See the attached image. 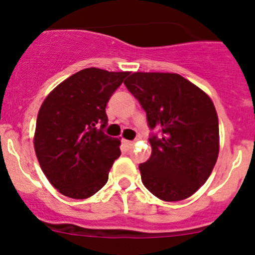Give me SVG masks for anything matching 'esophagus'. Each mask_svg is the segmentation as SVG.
<instances>
[{
	"instance_id": "34e87169",
	"label": "esophagus",
	"mask_w": 255,
	"mask_h": 255,
	"mask_svg": "<svg viewBox=\"0 0 255 255\" xmlns=\"http://www.w3.org/2000/svg\"><path fill=\"white\" fill-rule=\"evenodd\" d=\"M123 144H124V147H125L126 149L130 150L132 148V145H134V141H131V140H123Z\"/></svg>"
}]
</instances>
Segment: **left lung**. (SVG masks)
Returning a JSON list of instances; mask_svg holds the SVG:
<instances>
[{
	"label": "left lung",
	"mask_w": 255,
	"mask_h": 255,
	"mask_svg": "<svg viewBox=\"0 0 255 255\" xmlns=\"http://www.w3.org/2000/svg\"><path fill=\"white\" fill-rule=\"evenodd\" d=\"M124 84L147 114L152 154L139 164L144 186L164 202L191 197L215 167L218 117L202 89L170 73H134Z\"/></svg>",
	"instance_id": "obj_1"
}]
</instances>
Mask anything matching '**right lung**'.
I'll use <instances>...</instances> for the list:
<instances>
[{
	"instance_id": "right-lung-1",
	"label": "right lung",
	"mask_w": 255,
	"mask_h": 255,
	"mask_svg": "<svg viewBox=\"0 0 255 255\" xmlns=\"http://www.w3.org/2000/svg\"><path fill=\"white\" fill-rule=\"evenodd\" d=\"M130 73L89 67L47 96L38 112L34 149L40 168L61 194L85 199L102 189L120 139L105 134L106 106Z\"/></svg>"
}]
</instances>
